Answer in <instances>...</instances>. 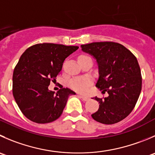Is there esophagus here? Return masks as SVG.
<instances>
[{
    "mask_svg": "<svg viewBox=\"0 0 155 155\" xmlns=\"http://www.w3.org/2000/svg\"><path fill=\"white\" fill-rule=\"evenodd\" d=\"M79 97H82V100L85 101H88V100H89V97H87V96L83 95V94H79Z\"/></svg>",
    "mask_w": 155,
    "mask_h": 155,
    "instance_id": "34e87169",
    "label": "esophagus"
}]
</instances>
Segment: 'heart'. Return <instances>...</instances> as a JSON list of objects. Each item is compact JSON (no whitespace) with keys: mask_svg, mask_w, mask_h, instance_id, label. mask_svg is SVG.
I'll use <instances>...</instances> for the list:
<instances>
[{"mask_svg":"<svg viewBox=\"0 0 155 155\" xmlns=\"http://www.w3.org/2000/svg\"><path fill=\"white\" fill-rule=\"evenodd\" d=\"M87 58H89V57L86 55H82L79 57V60ZM91 83H92V81L91 78L88 76H82V77L73 78L70 81L69 85L70 88H73L75 91H77L79 92H85L88 90V87L91 85Z\"/></svg>","mask_w":155,"mask_h":155,"instance_id":"b5f03b06","label":"heart"}]
</instances>
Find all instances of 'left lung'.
<instances>
[{"label":"left lung","mask_w":155,"mask_h":155,"mask_svg":"<svg viewBox=\"0 0 155 155\" xmlns=\"http://www.w3.org/2000/svg\"><path fill=\"white\" fill-rule=\"evenodd\" d=\"M81 47L97 61L99 78L96 87L108 93L107 97H94L100 104L91 117L103 124L123 120L133 111L142 90V74L136 56L114 41L93 42Z\"/></svg>","instance_id":"obj_1"}]
</instances>
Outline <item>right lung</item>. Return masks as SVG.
I'll return each instance as SVG.
<instances>
[{
	"label": "right lung",
	"mask_w": 155,
	"mask_h": 155,
	"mask_svg": "<svg viewBox=\"0 0 155 155\" xmlns=\"http://www.w3.org/2000/svg\"><path fill=\"white\" fill-rule=\"evenodd\" d=\"M78 46L42 43L25 51L13 74V94L23 115L37 124L53 122L61 117L68 97L76 93L62 88L56 94L49 91L56 81L66 58Z\"/></svg>",
	"instance_id": "obj_1"
}]
</instances>
